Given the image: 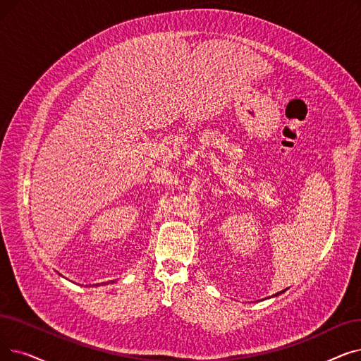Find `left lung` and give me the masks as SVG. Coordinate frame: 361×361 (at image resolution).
I'll list each match as a JSON object with an SVG mask.
<instances>
[{"instance_id": "left-lung-1", "label": "left lung", "mask_w": 361, "mask_h": 361, "mask_svg": "<svg viewBox=\"0 0 361 361\" xmlns=\"http://www.w3.org/2000/svg\"><path fill=\"white\" fill-rule=\"evenodd\" d=\"M283 292H285V290H281V292H277V293H276V295H274V296H277V295H279V293H283Z\"/></svg>"}]
</instances>
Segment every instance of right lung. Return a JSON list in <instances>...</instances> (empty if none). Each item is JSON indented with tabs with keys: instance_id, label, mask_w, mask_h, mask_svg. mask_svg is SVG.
<instances>
[{
	"instance_id": "obj_1",
	"label": "right lung",
	"mask_w": 361,
	"mask_h": 361,
	"mask_svg": "<svg viewBox=\"0 0 361 361\" xmlns=\"http://www.w3.org/2000/svg\"><path fill=\"white\" fill-rule=\"evenodd\" d=\"M96 286H99V285H96Z\"/></svg>"
}]
</instances>
